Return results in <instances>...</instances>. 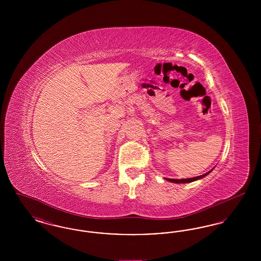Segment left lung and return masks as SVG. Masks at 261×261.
Segmentation results:
<instances>
[{
  "instance_id": "8db88e82",
  "label": "left lung",
  "mask_w": 261,
  "mask_h": 261,
  "mask_svg": "<svg viewBox=\"0 0 261 261\" xmlns=\"http://www.w3.org/2000/svg\"><path fill=\"white\" fill-rule=\"evenodd\" d=\"M212 170H213V168L211 169V171H208V172H206V173L199 175V176H197V177H193V178H187V179H169V178H165V180H166V181H169V182H171V183H176V184H180V183H182V184H183V183H191V182L197 181V180H199V179H202L203 177H205L206 175H208V174L211 173Z\"/></svg>"
}]
</instances>
